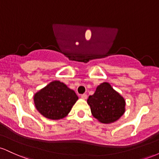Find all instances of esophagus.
<instances>
[{"mask_svg": "<svg viewBox=\"0 0 159 159\" xmlns=\"http://www.w3.org/2000/svg\"><path fill=\"white\" fill-rule=\"evenodd\" d=\"M81 97L83 98V99H86V98H87V94H82Z\"/></svg>", "mask_w": 159, "mask_h": 159, "instance_id": "1", "label": "esophagus"}]
</instances>
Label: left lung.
I'll return each mask as SVG.
<instances>
[{
	"mask_svg": "<svg viewBox=\"0 0 159 159\" xmlns=\"http://www.w3.org/2000/svg\"><path fill=\"white\" fill-rule=\"evenodd\" d=\"M87 104L93 116L102 123H114L125 113V99L107 82L98 86L94 94L89 96Z\"/></svg>",
	"mask_w": 159,
	"mask_h": 159,
	"instance_id": "left-lung-1",
	"label": "left lung"
}]
</instances>
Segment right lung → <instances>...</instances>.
I'll use <instances>...</instances> for the list:
<instances>
[{"label": "right lung", "instance_id": "add662e5", "mask_svg": "<svg viewBox=\"0 0 159 159\" xmlns=\"http://www.w3.org/2000/svg\"><path fill=\"white\" fill-rule=\"evenodd\" d=\"M78 96L65 84L54 81L34 95L36 108L50 120L63 119L70 112Z\"/></svg>", "mask_w": 159, "mask_h": 159}]
</instances>
